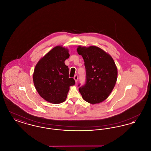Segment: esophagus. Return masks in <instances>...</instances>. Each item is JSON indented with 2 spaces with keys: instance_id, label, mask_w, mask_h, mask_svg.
Masks as SVG:
<instances>
[{
  "instance_id": "esophagus-1",
  "label": "esophagus",
  "mask_w": 151,
  "mask_h": 151,
  "mask_svg": "<svg viewBox=\"0 0 151 151\" xmlns=\"http://www.w3.org/2000/svg\"><path fill=\"white\" fill-rule=\"evenodd\" d=\"M73 79H75V82L77 83L78 82V75H75L74 78H73Z\"/></svg>"
}]
</instances>
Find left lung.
<instances>
[{"label":"left lung","mask_w":151,"mask_h":151,"mask_svg":"<svg viewBox=\"0 0 151 151\" xmlns=\"http://www.w3.org/2000/svg\"><path fill=\"white\" fill-rule=\"evenodd\" d=\"M77 51L83 58L86 70V82L79 88V92L86 102L100 103L108 98L115 86L118 75L115 62L97 46H79Z\"/></svg>","instance_id":"left-lung-1"}]
</instances>
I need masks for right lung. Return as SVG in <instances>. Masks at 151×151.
Masks as SVG:
<instances>
[{
  "label": "right lung",
  "mask_w": 151,
  "mask_h": 151,
  "mask_svg": "<svg viewBox=\"0 0 151 151\" xmlns=\"http://www.w3.org/2000/svg\"><path fill=\"white\" fill-rule=\"evenodd\" d=\"M70 57L68 50L57 46L48 52L36 65L33 75L34 85L44 100L58 104L64 102L70 90L75 85L69 78L68 67L65 61Z\"/></svg>",
  "instance_id": "right-lung-1"
}]
</instances>
